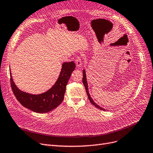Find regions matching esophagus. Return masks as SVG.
<instances>
[{"label":"esophagus","instance_id":"esophagus-1","mask_svg":"<svg viewBox=\"0 0 153 153\" xmlns=\"http://www.w3.org/2000/svg\"><path fill=\"white\" fill-rule=\"evenodd\" d=\"M76 64L77 67H81L82 64V59L81 56H77V57L76 59Z\"/></svg>","mask_w":153,"mask_h":153}]
</instances>
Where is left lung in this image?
I'll use <instances>...</instances> for the list:
<instances>
[{
  "label": "left lung",
  "mask_w": 153,
  "mask_h": 153,
  "mask_svg": "<svg viewBox=\"0 0 153 153\" xmlns=\"http://www.w3.org/2000/svg\"><path fill=\"white\" fill-rule=\"evenodd\" d=\"M82 82H83V84L84 86H85V89H86V91L87 93V94H88V98L90 101V102H91L94 106H95L97 108H99L100 110H104L105 111L106 110L105 108H101V106H100L99 105H98L97 103H95L94 102V101L93 100V99L91 98V97H90V94H89V93L88 91V83H87V81H86V72H85V70H83V77H82Z\"/></svg>",
  "instance_id": "obj_1"
}]
</instances>
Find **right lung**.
<instances>
[{"label": "right lung", "instance_id": "1", "mask_svg": "<svg viewBox=\"0 0 153 153\" xmlns=\"http://www.w3.org/2000/svg\"><path fill=\"white\" fill-rule=\"evenodd\" d=\"M73 61L64 62L57 81L48 91L40 94H31L21 91L13 80L10 72V81L13 93L19 102L25 108L36 113H47L56 108L64 100L66 86L71 74L75 69Z\"/></svg>", "mask_w": 153, "mask_h": 153}]
</instances>
